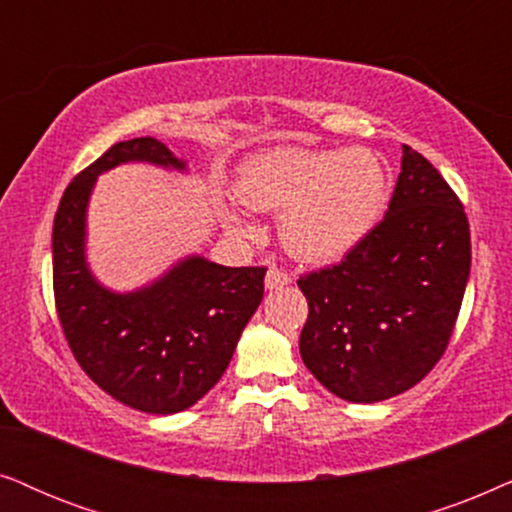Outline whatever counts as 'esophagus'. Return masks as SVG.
I'll list each match as a JSON object with an SVG mask.
<instances>
[{"mask_svg": "<svg viewBox=\"0 0 512 512\" xmlns=\"http://www.w3.org/2000/svg\"><path fill=\"white\" fill-rule=\"evenodd\" d=\"M292 281L288 271L278 269V267H269L267 269V276H264V285H267L269 290H276V288H283V285H288Z\"/></svg>", "mask_w": 512, "mask_h": 512, "instance_id": "34e87169", "label": "esophagus"}]
</instances>
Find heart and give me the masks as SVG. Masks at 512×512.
Masks as SVG:
<instances>
[{"instance_id":"b5f03b06","label":"heart","mask_w":512,"mask_h":512,"mask_svg":"<svg viewBox=\"0 0 512 512\" xmlns=\"http://www.w3.org/2000/svg\"><path fill=\"white\" fill-rule=\"evenodd\" d=\"M388 192L384 161L360 147H278L245 163L236 182L245 206L283 213V241L306 262H332L356 248L379 222ZM227 222L252 234L236 213H227Z\"/></svg>"}]
</instances>
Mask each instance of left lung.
<instances>
[{"mask_svg": "<svg viewBox=\"0 0 512 512\" xmlns=\"http://www.w3.org/2000/svg\"><path fill=\"white\" fill-rule=\"evenodd\" d=\"M470 274L468 217L410 145L377 227L342 262L299 276V353L327 391L379 403L419 384L447 351Z\"/></svg>", "mask_w": 512, "mask_h": 512, "instance_id": "left-lung-1", "label": "left lung"}]
</instances>
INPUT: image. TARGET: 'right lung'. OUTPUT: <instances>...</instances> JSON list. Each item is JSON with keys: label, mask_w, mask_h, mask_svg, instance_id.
<instances>
[{"label": "right lung", "mask_w": 512, "mask_h": 512, "mask_svg": "<svg viewBox=\"0 0 512 512\" xmlns=\"http://www.w3.org/2000/svg\"><path fill=\"white\" fill-rule=\"evenodd\" d=\"M126 161L185 168L163 142H117L67 185L53 220V297L60 327L88 377L114 400L149 414L192 407L217 384L262 302L267 267H220L189 257L145 290L117 295L84 260L93 182Z\"/></svg>", "instance_id": "obj_1"}]
</instances>
